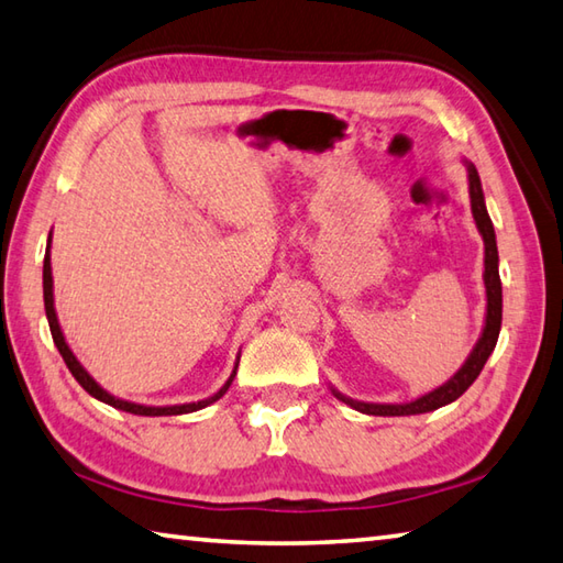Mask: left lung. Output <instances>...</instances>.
Segmentation results:
<instances>
[{
	"label": "left lung",
	"instance_id": "left-lung-1",
	"mask_svg": "<svg viewBox=\"0 0 563 563\" xmlns=\"http://www.w3.org/2000/svg\"><path fill=\"white\" fill-rule=\"evenodd\" d=\"M465 169H467V191H470V209H473V219L475 227L483 236L485 243V271H483V280H485V324L483 332H479V340L475 342L473 352L467 354V360L463 366L433 391H428L423 396L413 398L408 404H366V401H356V398L344 396L342 391H336L334 386H330V391L340 398L342 404H346L354 411L360 413H369V416H416V413H428L435 411V408L453 404L455 398L463 396L473 382L483 372L485 362L493 354L497 336H499V327H503V283H499V255H497V239H495V227L489 221V213L485 207V194H483V184H479L477 169L473 162L465 159Z\"/></svg>",
	"mask_w": 563,
	"mask_h": 563
}]
</instances>
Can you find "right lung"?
I'll return each instance as SVG.
<instances>
[{
    "instance_id": "right-lung-1",
    "label": "right lung",
    "mask_w": 563,
    "mask_h": 563,
    "mask_svg": "<svg viewBox=\"0 0 563 563\" xmlns=\"http://www.w3.org/2000/svg\"><path fill=\"white\" fill-rule=\"evenodd\" d=\"M44 308H46V320L51 327V336H54V344L58 346L60 356H64V362L68 366V372L76 376V382L86 388V391L98 398V401H103L112 408H118V411H125V413H135V416H181V413H191V411H199V408H207L213 401H219V398L229 391V386L233 382V376H236L239 369V360L236 356V364H233V372L223 384L217 394L209 396V398H201V401H191V404H177V406H145V404H135V401H125V398H118L112 396L110 391H106L103 386H100L90 372L86 369L84 364L78 362V356L70 350L64 332H60V324H58V317H56V308H54V275H51V236L46 243V255H44Z\"/></svg>"
}]
</instances>
